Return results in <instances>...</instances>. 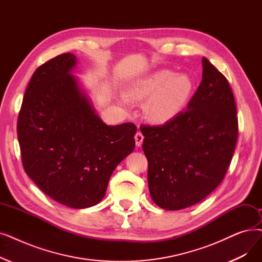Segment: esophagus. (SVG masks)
Returning <instances> with one entry per match:
<instances>
[{
    "label": "esophagus",
    "instance_id": "esophagus-1",
    "mask_svg": "<svg viewBox=\"0 0 262 262\" xmlns=\"http://www.w3.org/2000/svg\"><path fill=\"white\" fill-rule=\"evenodd\" d=\"M143 135L141 132H137L135 135V140H136V145L137 146H140L142 144V141H143Z\"/></svg>",
    "mask_w": 262,
    "mask_h": 262
}]
</instances>
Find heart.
<instances>
[{
    "mask_svg": "<svg viewBox=\"0 0 262 262\" xmlns=\"http://www.w3.org/2000/svg\"><path fill=\"white\" fill-rule=\"evenodd\" d=\"M191 90L192 82L188 76H173L172 72L164 70L133 83L127 89V94L137 100L150 97L145 105L146 117L155 123H165L183 109Z\"/></svg>",
    "mask_w": 262,
    "mask_h": 262,
    "instance_id": "b5f03b06",
    "label": "heart"
}]
</instances>
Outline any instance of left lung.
<instances>
[{
	"label": "left lung",
	"mask_w": 262,
	"mask_h": 262,
	"mask_svg": "<svg viewBox=\"0 0 262 262\" xmlns=\"http://www.w3.org/2000/svg\"><path fill=\"white\" fill-rule=\"evenodd\" d=\"M140 130L153 201L165 210L194 206L220 185L235 149L236 105L228 80L202 58V80L187 109Z\"/></svg>",
	"instance_id": "left-lung-1"
}]
</instances>
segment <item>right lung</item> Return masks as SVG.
I'll list each match as a JSON object with an SVG mask.
<instances>
[{
  "label": "right lung",
  "mask_w": 262,
  "mask_h": 262,
  "mask_svg": "<svg viewBox=\"0 0 262 262\" xmlns=\"http://www.w3.org/2000/svg\"><path fill=\"white\" fill-rule=\"evenodd\" d=\"M76 56L62 53L33 74L17 134L26 173L47 196L84 209L104 198L117 166L134 151V123L108 126L70 74Z\"/></svg>",
  "instance_id": "1"
}]
</instances>
